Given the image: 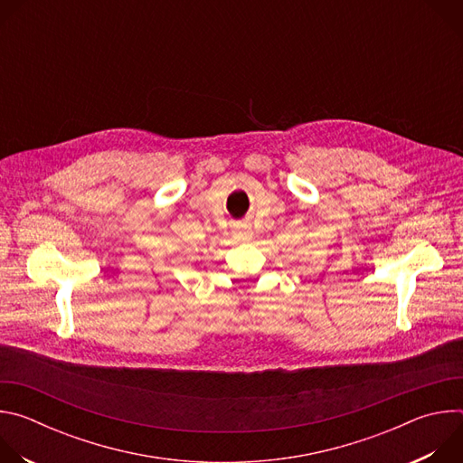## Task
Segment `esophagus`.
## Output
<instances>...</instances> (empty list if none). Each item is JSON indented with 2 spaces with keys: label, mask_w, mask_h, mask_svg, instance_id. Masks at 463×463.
<instances>
[{
  "label": "esophagus",
  "mask_w": 463,
  "mask_h": 463,
  "mask_svg": "<svg viewBox=\"0 0 463 463\" xmlns=\"http://www.w3.org/2000/svg\"><path fill=\"white\" fill-rule=\"evenodd\" d=\"M234 238H236V240H240V241H249V240L252 238V231H250V227H249L247 223H240V225H236V229H234Z\"/></svg>",
  "instance_id": "obj_1"
}]
</instances>
